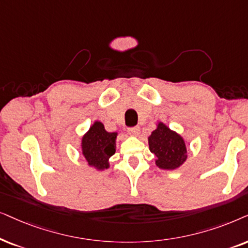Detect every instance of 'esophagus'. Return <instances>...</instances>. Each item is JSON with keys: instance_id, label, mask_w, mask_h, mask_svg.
<instances>
[{"instance_id": "esophagus-1", "label": "esophagus", "mask_w": 248, "mask_h": 248, "mask_svg": "<svg viewBox=\"0 0 248 248\" xmlns=\"http://www.w3.org/2000/svg\"><path fill=\"white\" fill-rule=\"evenodd\" d=\"M140 127L138 126H135V127H130L128 128V133H129L130 135H133V136H137L138 134H140Z\"/></svg>"}]
</instances>
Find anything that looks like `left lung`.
I'll list each match as a JSON object with an SVG mask.
<instances>
[{
    "instance_id": "1",
    "label": "left lung",
    "mask_w": 248,
    "mask_h": 248,
    "mask_svg": "<svg viewBox=\"0 0 248 248\" xmlns=\"http://www.w3.org/2000/svg\"><path fill=\"white\" fill-rule=\"evenodd\" d=\"M150 151L156 156V166L164 170H172L186 161V145L179 135L163 124L148 137Z\"/></svg>"
}]
</instances>
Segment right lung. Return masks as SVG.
<instances>
[{"instance_id":"right-lung-1","label":"right lung","mask_w":248,"mask_h":248,"mask_svg":"<svg viewBox=\"0 0 248 248\" xmlns=\"http://www.w3.org/2000/svg\"><path fill=\"white\" fill-rule=\"evenodd\" d=\"M117 133H108L103 124L96 121L82 137V155L92 167L103 170L108 167V158L115 153Z\"/></svg>"}]
</instances>
